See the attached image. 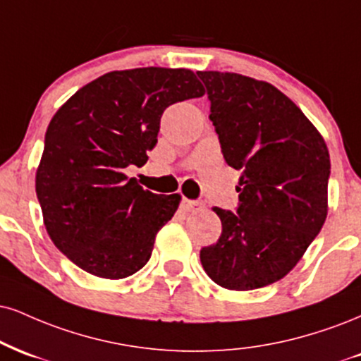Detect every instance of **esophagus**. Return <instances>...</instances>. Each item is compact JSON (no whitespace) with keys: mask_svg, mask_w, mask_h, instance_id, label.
<instances>
[{"mask_svg":"<svg viewBox=\"0 0 361 361\" xmlns=\"http://www.w3.org/2000/svg\"><path fill=\"white\" fill-rule=\"evenodd\" d=\"M203 207H205V203L203 202H195V200H188V198L181 200V208H183L185 212H198L202 210Z\"/></svg>","mask_w":361,"mask_h":361,"instance_id":"esophagus-1","label":"esophagus"}]
</instances>
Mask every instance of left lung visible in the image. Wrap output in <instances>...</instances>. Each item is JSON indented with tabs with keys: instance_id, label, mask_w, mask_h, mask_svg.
Listing matches in <instances>:
<instances>
[{
	"instance_id": "obj_1",
	"label": "left lung",
	"mask_w": 361,
	"mask_h": 361,
	"mask_svg": "<svg viewBox=\"0 0 361 361\" xmlns=\"http://www.w3.org/2000/svg\"><path fill=\"white\" fill-rule=\"evenodd\" d=\"M228 166L240 171L237 212L200 260L212 281L252 290L293 271L328 215L326 142L288 95L232 72H197Z\"/></svg>"
}]
</instances>
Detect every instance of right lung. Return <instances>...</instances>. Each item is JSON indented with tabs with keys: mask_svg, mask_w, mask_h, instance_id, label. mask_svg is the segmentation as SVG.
Wrapping results in <instances>:
<instances>
[{
	"mask_svg": "<svg viewBox=\"0 0 361 361\" xmlns=\"http://www.w3.org/2000/svg\"><path fill=\"white\" fill-rule=\"evenodd\" d=\"M203 94L188 68L116 71L51 117L35 188L51 242L82 271L124 279L146 266L181 197L142 190L124 169L147 161L168 106Z\"/></svg>",
	"mask_w": 361,
	"mask_h": 361,
	"instance_id": "right-lung-1",
	"label": "right lung"
}]
</instances>
